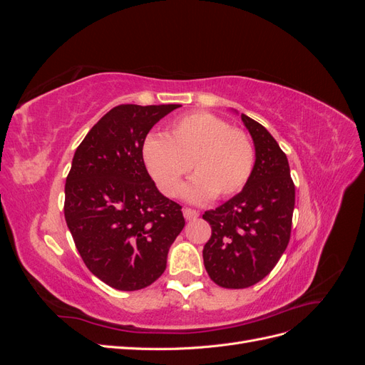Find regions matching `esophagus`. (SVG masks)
Segmentation results:
<instances>
[{"label": "esophagus", "instance_id": "1", "mask_svg": "<svg viewBox=\"0 0 365 365\" xmlns=\"http://www.w3.org/2000/svg\"><path fill=\"white\" fill-rule=\"evenodd\" d=\"M182 213L187 220H193L200 216V212H196V210H193V208H187V207L182 210Z\"/></svg>", "mask_w": 365, "mask_h": 365}]
</instances>
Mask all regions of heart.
Segmentation results:
<instances>
[{
  "mask_svg": "<svg viewBox=\"0 0 365 365\" xmlns=\"http://www.w3.org/2000/svg\"><path fill=\"white\" fill-rule=\"evenodd\" d=\"M141 155L158 189L169 197L180 195L182 178L192 168L195 176L185 196L193 202L239 193L250 180L256 158L244 130L210 113L176 118L164 137L149 135L145 140Z\"/></svg>",
  "mask_w": 365,
  "mask_h": 365,
  "instance_id": "1",
  "label": "heart"
}]
</instances>
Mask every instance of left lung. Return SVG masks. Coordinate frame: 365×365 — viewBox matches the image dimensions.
I'll return each mask as SVG.
<instances>
[{
	"mask_svg": "<svg viewBox=\"0 0 365 365\" xmlns=\"http://www.w3.org/2000/svg\"><path fill=\"white\" fill-rule=\"evenodd\" d=\"M256 148V163L244 190L202 219L212 237L202 250L204 267L216 284L244 289L272 271L289 244L295 185L286 153L256 120L242 114Z\"/></svg>",
	"mask_w": 365,
	"mask_h": 365,
	"instance_id": "left-lung-1",
	"label": "left lung"
}]
</instances>
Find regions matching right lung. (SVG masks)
<instances>
[{
	"label": "right lung",
	"mask_w": 365,
	"mask_h": 365,
	"mask_svg": "<svg viewBox=\"0 0 365 365\" xmlns=\"http://www.w3.org/2000/svg\"><path fill=\"white\" fill-rule=\"evenodd\" d=\"M180 105H118L76 149L63 215L86 268L118 291H138L165 269L185 220L143 161L152 126Z\"/></svg>",
	"instance_id": "right-lung-1"
}]
</instances>
